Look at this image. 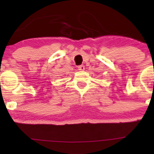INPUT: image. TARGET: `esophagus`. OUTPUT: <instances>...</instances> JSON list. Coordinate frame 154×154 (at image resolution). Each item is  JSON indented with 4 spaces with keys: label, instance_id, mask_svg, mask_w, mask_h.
Instances as JSON below:
<instances>
[{
    "label": "esophagus",
    "instance_id": "1",
    "mask_svg": "<svg viewBox=\"0 0 154 154\" xmlns=\"http://www.w3.org/2000/svg\"><path fill=\"white\" fill-rule=\"evenodd\" d=\"M78 69L79 70H81V71L84 70L85 69V66H84V65H79V66H78Z\"/></svg>",
    "mask_w": 154,
    "mask_h": 154
}]
</instances>
